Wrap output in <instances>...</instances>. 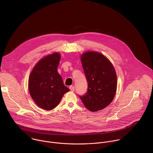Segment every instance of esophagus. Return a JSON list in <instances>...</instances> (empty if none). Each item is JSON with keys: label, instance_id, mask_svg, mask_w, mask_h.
I'll use <instances>...</instances> for the list:
<instances>
[{"label": "esophagus", "instance_id": "esophagus-1", "mask_svg": "<svg viewBox=\"0 0 153 153\" xmlns=\"http://www.w3.org/2000/svg\"><path fill=\"white\" fill-rule=\"evenodd\" d=\"M70 89L71 91H74L75 90V86H70Z\"/></svg>", "mask_w": 153, "mask_h": 153}]
</instances>
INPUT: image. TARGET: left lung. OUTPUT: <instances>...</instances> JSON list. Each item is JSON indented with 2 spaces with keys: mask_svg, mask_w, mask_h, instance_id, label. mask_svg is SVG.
Listing matches in <instances>:
<instances>
[{
  "mask_svg": "<svg viewBox=\"0 0 153 153\" xmlns=\"http://www.w3.org/2000/svg\"><path fill=\"white\" fill-rule=\"evenodd\" d=\"M81 62L88 82V90L85 95L79 97L88 110L100 111L111 103L116 94L115 69L105 56L95 51L83 53Z\"/></svg>",
  "mask_w": 153,
  "mask_h": 153,
  "instance_id": "left-lung-1",
  "label": "left lung"
}]
</instances>
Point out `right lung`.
I'll list each match as a JSON object with an SVG mask.
<instances>
[{
    "label": "right lung",
    "instance_id": "1",
    "mask_svg": "<svg viewBox=\"0 0 153 153\" xmlns=\"http://www.w3.org/2000/svg\"><path fill=\"white\" fill-rule=\"evenodd\" d=\"M60 55L54 53L42 58L35 65L28 80V89L34 102L40 108L51 110L70 91L57 72Z\"/></svg>",
    "mask_w": 153,
    "mask_h": 153
}]
</instances>
